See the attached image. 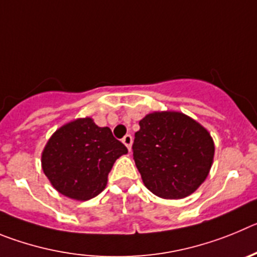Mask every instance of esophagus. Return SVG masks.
Instances as JSON below:
<instances>
[{"label": "esophagus", "mask_w": 257, "mask_h": 257, "mask_svg": "<svg viewBox=\"0 0 257 257\" xmlns=\"http://www.w3.org/2000/svg\"><path fill=\"white\" fill-rule=\"evenodd\" d=\"M121 141H123L124 145H125L126 147H128L129 151H131V149H132V143H133V137H132L131 134H126L125 137H124L123 140H121Z\"/></svg>", "instance_id": "34e87169"}]
</instances>
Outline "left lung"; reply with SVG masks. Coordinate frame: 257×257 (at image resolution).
Segmentation results:
<instances>
[{
	"label": "left lung",
	"instance_id": "8db88e82",
	"mask_svg": "<svg viewBox=\"0 0 257 257\" xmlns=\"http://www.w3.org/2000/svg\"><path fill=\"white\" fill-rule=\"evenodd\" d=\"M133 159L143 184L157 197L179 200L205 182L215 146L205 126L179 111H154L140 120Z\"/></svg>",
	"mask_w": 257,
	"mask_h": 257
}]
</instances>
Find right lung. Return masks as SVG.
<instances>
[{
	"instance_id": "obj_1",
	"label": "right lung",
	"mask_w": 257,
	"mask_h": 257,
	"mask_svg": "<svg viewBox=\"0 0 257 257\" xmlns=\"http://www.w3.org/2000/svg\"><path fill=\"white\" fill-rule=\"evenodd\" d=\"M128 149L107 126L92 117L64 124L50 137L42 151V170L59 193L87 201L106 188L108 173Z\"/></svg>"
}]
</instances>
